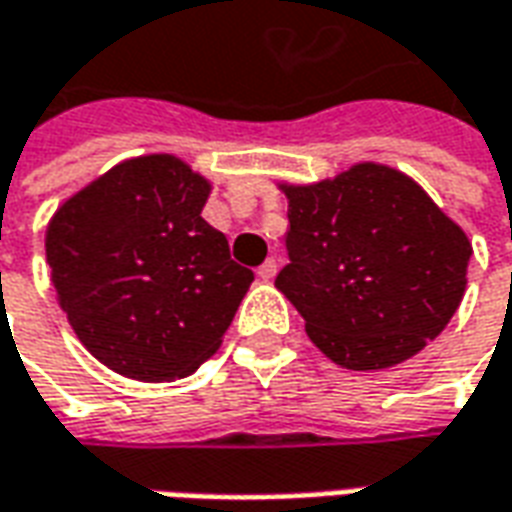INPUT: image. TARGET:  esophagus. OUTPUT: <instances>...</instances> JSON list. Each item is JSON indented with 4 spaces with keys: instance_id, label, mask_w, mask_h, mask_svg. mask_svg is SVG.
<instances>
[{
    "instance_id": "esophagus-1",
    "label": "esophagus",
    "mask_w": 512,
    "mask_h": 512,
    "mask_svg": "<svg viewBox=\"0 0 512 512\" xmlns=\"http://www.w3.org/2000/svg\"><path fill=\"white\" fill-rule=\"evenodd\" d=\"M277 268H279L277 260H274V257H268L266 263H263V266L257 268V277H260V279H266V282H268V279H274V277H277Z\"/></svg>"
}]
</instances>
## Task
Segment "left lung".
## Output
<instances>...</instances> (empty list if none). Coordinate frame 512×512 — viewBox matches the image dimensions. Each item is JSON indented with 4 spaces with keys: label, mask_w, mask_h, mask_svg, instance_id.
Masks as SVG:
<instances>
[{
    "label": "left lung",
    "mask_w": 512,
    "mask_h": 512,
    "mask_svg": "<svg viewBox=\"0 0 512 512\" xmlns=\"http://www.w3.org/2000/svg\"><path fill=\"white\" fill-rule=\"evenodd\" d=\"M288 197L277 288L310 340L348 370H381L439 337L466 290L472 244L414 180L356 164Z\"/></svg>",
    "instance_id": "left-lung-1"
}]
</instances>
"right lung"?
Listing matches in <instances>:
<instances>
[{
	"label": "right lung",
	"mask_w": 512,
	"mask_h": 512,
	"mask_svg": "<svg viewBox=\"0 0 512 512\" xmlns=\"http://www.w3.org/2000/svg\"><path fill=\"white\" fill-rule=\"evenodd\" d=\"M211 183L180 158L112 167L54 213L46 260L84 348L136 381L194 373L222 345L255 274L202 219Z\"/></svg>",
	"instance_id": "obj_1"
}]
</instances>
